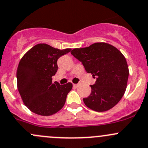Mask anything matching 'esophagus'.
Returning <instances> with one entry per match:
<instances>
[{
    "mask_svg": "<svg viewBox=\"0 0 148 148\" xmlns=\"http://www.w3.org/2000/svg\"><path fill=\"white\" fill-rule=\"evenodd\" d=\"M78 85H79V84H73V86L74 87H78Z\"/></svg>",
    "mask_w": 148,
    "mask_h": 148,
    "instance_id": "1",
    "label": "esophagus"
}]
</instances>
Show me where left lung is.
I'll return each instance as SVG.
<instances>
[{"instance_id": "left-lung-1", "label": "left lung", "mask_w": 148, "mask_h": 148, "mask_svg": "<svg viewBox=\"0 0 148 148\" xmlns=\"http://www.w3.org/2000/svg\"><path fill=\"white\" fill-rule=\"evenodd\" d=\"M71 54L96 78L95 83L90 85V96L83 98L85 105L101 112L117 104L124 95L129 75L126 60L120 51L106 43H95L73 49Z\"/></svg>"}]
</instances>
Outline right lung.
<instances>
[{"label": "right lung", "mask_w": 148, "mask_h": 148, "mask_svg": "<svg viewBox=\"0 0 148 148\" xmlns=\"http://www.w3.org/2000/svg\"><path fill=\"white\" fill-rule=\"evenodd\" d=\"M71 50H60L47 44H39L20 60L17 70V89L24 104L32 112L51 116L64 106L72 83L61 85L52 82V76L58 70V58Z\"/></svg>", "instance_id": "right-lung-1"}]
</instances>
